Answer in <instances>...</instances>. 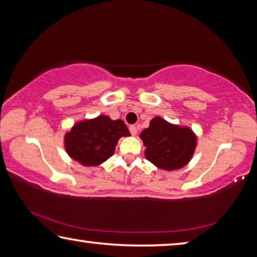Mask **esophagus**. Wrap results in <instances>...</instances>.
Returning <instances> with one entry per match:
<instances>
[{"label": "esophagus", "mask_w": 257, "mask_h": 257, "mask_svg": "<svg viewBox=\"0 0 257 257\" xmlns=\"http://www.w3.org/2000/svg\"><path fill=\"white\" fill-rule=\"evenodd\" d=\"M129 132H130V134L133 135V136H136V135H137V127H136V125H130Z\"/></svg>", "instance_id": "1"}]
</instances>
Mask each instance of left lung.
Segmentation results:
<instances>
[{
	"instance_id": "obj_1",
	"label": "left lung",
	"mask_w": 257,
	"mask_h": 257,
	"mask_svg": "<svg viewBox=\"0 0 257 257\" xmlns=\"http://www.w3.org/2000/svg\"><path fill=\"white\" fill-rule=\"evenodd\" d=\"M141 138L146 147V159L168 171L188 163L196 147V136L189 128L170 124L160 116L151 121Z\"/></svg>"
}]
</instances>
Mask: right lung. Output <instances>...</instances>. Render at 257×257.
<instances>
[{
    "label": "right lung",
    "mask_w": 257,
    "mask_h": 257,
    "mask_svg": "<svg viewBox=\"0 0 257 257\" xmlns=\"http://www.w3.org/2000/svg\"><path fill=\"white\" fill-rule=\"evenodd\" d=\"M130 133L122 120H111L106 115L76 123L64 138L68 154L86 167L98 165L111 158L115 145Z\"/></svg>",
    "instance_id": "obj_1"
}]
</instances>
